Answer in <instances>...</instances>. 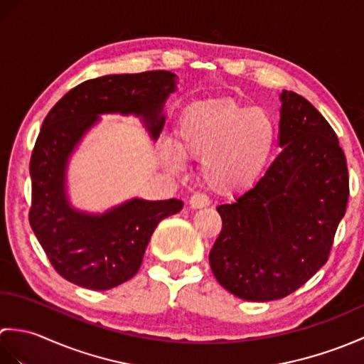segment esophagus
Instances as JSON below:
<instances>
[{
	"mask_svg": "<svg viewBox=\"0 0 364 364\" xmlns=\"http://www.w3.org/2000/svg\"><path fill=\"white\" fill-rule=\"evenodd\" d=\"M210 205V198L205 194H194L189 198V206L194 208V210H200V208H205Z\"/></svg>",
	"mask_w": 364,
	"mask_h": 364,
	"instance_id": "34e87169",
	"label": "esophagus"
}]
</instances>
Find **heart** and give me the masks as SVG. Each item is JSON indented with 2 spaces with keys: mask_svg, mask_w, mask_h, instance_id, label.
<instances>
[{
  "mask_svg": "<svg viewBox=\"0 0 364 364\" xmlns=\"http://www.w3.org/2000/svg\"><path fill=\"white\" fill-rule=\"evenodd\" d=\"M274 119L235 98H215L184 107L175 145L164 144L170 164L180 156L202 161L200 175L211 191L230 196L249 189L267 168L277 146Z\"/></svg>",
  "mask_w": 364,
  "mask_h": 364,
  "instance_id": "heart-1",
  "label": "heart"
}]
</instances>
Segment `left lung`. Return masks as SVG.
I'll use <instances>...</instances> for the list:
<instances>
[{"label": "left lung", "instance_id": "8db88e82", "mask_svg": "<svg viewBox=\"0 0 364 364\" xmlns=\"http://www.w3.org/2000/svg\"><path fill=\"white\" fill-rule=\"evenodd\" d=\"M282 151L235 203L218 206L222 231L210 252L218 282L236 297L289 296L326 264L349 200L346 156L330 123L282 92Z\"/></svg>", "mask_w": 364, "mask_h": 364}]
</instances>
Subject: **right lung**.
I'll return each mask as SVG.
<instances>
[{"label": "right lung", "instance_id": "add662e5", "mask_svg": "<svg viewBox=\"0 0 364 364\" xmlns=\"http://www.w3.org/2000/svg\"><path fill=\"white\" fill-rule=\"evenodd\" d=\"M175 75L166 70L107 75L81 82L59 100L43 120L31 154L29 223L56 272L82 288L105 291L133 278L158 223L181 211L176 198H134L103 215L75 211L65 198L70 153L100 114L142 115L156 139Z\"/></svg>", "mask_w": 364, "mask_h": 364}]
</instances>
